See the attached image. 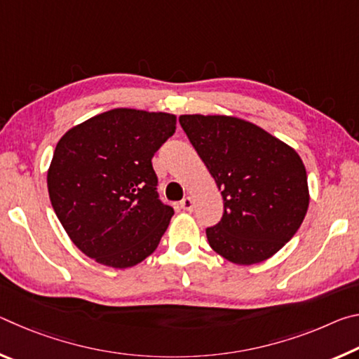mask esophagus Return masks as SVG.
<instances>
[{"mask_svg": "<svg viewBox=\"0 0 359 359\" xmlns=\"http://www.w3.org/2000/svg\"><path fill=\"white\" fill-rule=\"evenodd\" d=\"M180 208L184 209V210H188V212H191L193 210V208H194V203H193V198L191 196H185L184 199H182L180 201Z\"/></svg>", "mask_w": 359, "mask_h": 359, "instance_id": "esophagus-1", "label": "esophagus"}]
</instances>
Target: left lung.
I'll list each match as a JSON object with an SVG mask.
<instances>
[{
    "label": "left lung",
    "instance_id": "8db88e82",
    "mask_svg": "<svg viewBox=\"0 0 359 359\" xmlns=\"http://www.w3.org/2000/svg\"><path fill=\"white\" fill-rule=\"evenodd\" d=\"M179 121L222 190V222L205 229L212 250L239 266L271 258L307 214L311 194L301 156L233 115L185 114Z\"/></svg>",
    "mask_w": 359,
    "mask_h": 359
}]
</instances>
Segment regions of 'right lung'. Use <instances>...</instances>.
I'll return each mask as SVG.
<instances>
[{
	"mask_svg": "<svg viewBox=\"0 0 359 359\" xmlns=\"http://www.w3.org/2000/svg\"><path fill=\"white\" fill-rule=\"evenodd\" d=\"M175 123L174 114L118 107L58 141L48 198L69 239L96 263L126 269L156 250L174 210L158 199L151 158Z\"/></svg>",
	"mask_w": 359,
	"mask_h": 359,
	"instance_id": "add662e5",
	"label": "right lung"
}]
</instances>
